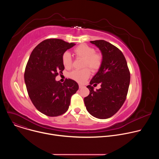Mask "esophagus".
I'll use <instances>...</instances> for the list:
<instances>
[{
  "mask_svg": "<svg viewBox=\"0 0 159 159\" xmlns=\"http://www.w3.org/2000/svg\"><path fill=\"white\" fill-rule=\"evenodd\" d=\"M79 89H82V88L84 87V85H82V84H79Z\"/></svg>",
  "mask_w": 159,
  "mask_h": 159,
  "instance_id": "1",
  "label": "esophagus"
}]
</instances>
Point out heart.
<instances>
[{
  "mask_svg": "<svg viewBox=\"0 0 159 159\" xmlns=\"http://www.w3.org/2000/svg\"><path fill=\"white\" fill-rule=\"evenodd\" d=\"M74 54L77 58L84 59L83 67L88 66L91 70H98L102 63V56L99 53H96L95 49L85 44H82L74 50ZM62 63L66 69L71 67L72 63V57L70 53L65 52L62 55ZM90 71L88 68L82 70H75L69 74L72 79L79 83L84 82L90 76Z\"/></svg>",
  "mask_w": 159,
  "mask_h": 159,
  "instance_id": "obj_1",
  "label": "heart"
}]
</instances>
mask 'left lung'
<instances>
[{
    "instance_id": "8db88e82",
    "label": "left lung",
    "mask_w": 159,
    "mask_h": 159,
    "mask_svg": "<svg viewBox=\"0 0 159 159\" xmlns=\"http://www.w3.org/2000/svg\"><path fill=\"white\" fill-rule=\"evenodd\" d=\"M99 49L102 63L87 87L90 93L84 104L90 115L99 119H107L118 111L126 100L130 82V74L123 53L104 40L90 41ZM100 83L101 88L93 90L91 85Z\"/></svg>"
}]
</instances>
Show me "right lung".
<instances>
[{
	"label": "right lung",
	"instance_id": "1",
	"mask_svg": "<svg viewBox=\"0 0 159 159\" xmlns=\"http://www.w3.org/2000/svg\"><path fill=\"white\" fill-rule=\"evenodd\" d=\"M74 45L60 39H48L38 44L30 57L25 72L26 89L35 107L45 115L64 114L79 89L74 80L66 79L62 84L55 80L65 69L63 54Z\"/></svg>",
	"mask_w": 159,
	"mask_h": 159
}]
</instances>
